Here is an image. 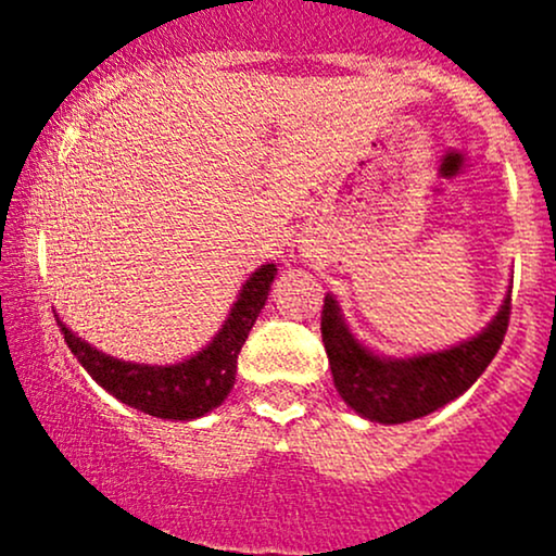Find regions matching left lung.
Returning <instances> with one entry per match:
<instances>
[{
    "mask_svg": "<svg viewBox=\"0 0 556 556\" xmlns=\"http://www.w3.org/2000/svg\"><path fill=\"white\" fill-rule=\"evenodd\" d=\"M511 317V290L501 309L473 339L441 352L414 357H384L352 336L339 301L325 295L323 344L339 395L361 417L382 425H401L428 417L463 395L484 374L503 344Z\"/></svg>",
    "mask_w": 556,
    "mask_h": 556,
    "instance_id": "8db88e82",
    "label": "left lung"
}]
</instances>
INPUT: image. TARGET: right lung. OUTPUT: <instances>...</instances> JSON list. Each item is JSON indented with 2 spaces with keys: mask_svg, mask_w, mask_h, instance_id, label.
I'll use <instances>...</instances> for the list:
<instances>
[{
  "mask_svg": "<svg viewBox=\"0 0 556 556\" xmlns=\"http://www.w3.org/2000/svg\"><path fill=\"white\" fill-rule=\"evenodd\" d=\"M274 274H277L274 263L252 271L215 339L193 357L174 363V366L117 361V357L99 352L88 341L77 339L59 317L55 319H59V328L72 355L110 395L137 412L150 414V417L190 422V419L204 417L212 408L220 406L231 392L237 382L239 352H242L257 314L266 306Z\"/></svg>",
  "mask_w": 556,
  "mask_h": 556,
  "instance_id": "add662e5",
  "label": "right lung"
}]
</instances>
